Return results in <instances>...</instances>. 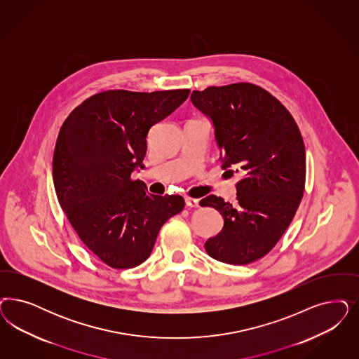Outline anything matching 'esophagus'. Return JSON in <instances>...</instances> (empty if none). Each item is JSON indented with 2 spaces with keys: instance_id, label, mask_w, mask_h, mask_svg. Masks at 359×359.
Masks as SVG:
<instances>
[{
  "instance_id": "34e87169",
  "label": "esophagus",
  "mask_w": 359,
  "mask_h": 359,
  "mask_svg": "<svg viewBox=\"0 0 359 359\" xmlns=\"http://www.w3.org/2000/svg\"><path fill=\"white\" fill-rule=\"evenodd\" d=\"M186 205L189 206V208H199V199H196V198H185Z\"/></svg>"
}]
</instances>
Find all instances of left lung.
<instances>
[{
	"instance_id": "8db88e82",
	"label": "left lung",
	"mask_w": 359,
	"mask_h": 359,
	"mask_svg": "<svg viewBox=\"0 0 359 359\" xmlns=\"http://www.w3.org/2000/svg\"><path fill=\"white\" fill-rule=\"evenodd\" d=\"M190 99L214 126L222 168L243 174L236 205L217 196L199 202L224 222L205 248L223 263L250 264L275 247L300 205L306 172L300 129L275 96L251 83L208 87Z\"/></svg>"
}]
</instances>
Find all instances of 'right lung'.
<instances>
[{
    "label": "right lung",
    "mask_w": 359,
    "mask_h": 359,
    "mask_svg": "<svg viewBox=\"0 0 359 359\" xmlns=\"http://www.w3.org/2000/svg\"><path fill=\"white\" fill-rule=\"evenodd\" d=\"M190 90H109L78 105L59 130L53 180L71 226L107 266L144 263L163 223L181 212V196H154L132 180L144 169L148 133L174 112Z\"/></svg>",
    "instance_id": "add662e5"
}]
</instances>
